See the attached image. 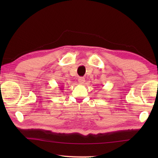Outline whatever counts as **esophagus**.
Segmentation results:
<instances>
[{"label": "esophagus", "instance_id": "obj_1", "mask_svg": "<svg viewBox=\"0 0 158 158\" xmlns=\"http://www.w3.org/2000/svg\"><path fill=\"white\" fill-rule=\"evenodd\" d=\"M78 81L80 84H84V82L85 81V79L84 78V77H79Z\"/></svg>", "mask_w": 158, "mask_h": 158}]
</instances>
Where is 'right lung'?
<instances>
[{"label":"right lung","instance_id":"add662e5","mask_svg":"<svg viewBox=\"0 0 158 158\" xmlns=\"http://www.w3.org/2000/svg\"><path fill=\"white\" fill-rule=\"evenodd\" d=\"M61 87H62V86H61ZM60 89H61V88H60ZM62 90H63V89H62Z\"/></svg>","mask_w":158,"mask_h":158}]
</instances>
